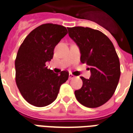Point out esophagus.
Segmentation results:
<instances>
[{
  "mask_svg": "<svg viewBox=\"0 0 133 133\" xmlns=\"http://www.w3.org/2000/svg\"><path fill=\"white\" fill-rule=\"evenodd\" d=\"M73 78H75L74 75H73L72 74H71V73H70V74H69V79H73Z\"/></svg>",
  "mask_w": 133,
  "mask_h": 133,
  "instance_id": "34e87169",
  "label": "esophagus"
}]
</instances>
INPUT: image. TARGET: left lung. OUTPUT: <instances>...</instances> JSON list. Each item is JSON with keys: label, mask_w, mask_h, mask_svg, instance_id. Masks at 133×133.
<instances>
[{"label": "left lung", "mask_w": 133, "mask_h": 133, "mask_svg": "<svg viewBox=\"0 0 133 133\" xmlns=\"http://www.w3.org/2000/svg\"><path fill=\"white\" fill-rule=\"evenodd\" d=\"M68 34L79 47L80 61L91 72L89 79L81 77V89L75 91L77 100L88 108H97L111 98L118 84L120 61L114 44L102 31L89 27L68 28Z\"/></svg>", "instance_id": "left-lung-1"}]
</instances>
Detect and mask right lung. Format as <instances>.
Wrapping results in <instances>:
<instances>
[{
    "mask_svg": "<svg viewBox=\"0 0 133 133\" xmlns=\"http://www.w3.org/2000/svg\"><path fill=\"white\" fill-rule=\"evenodd\" d=\"M67 34L61 25L42 24L28 34L19 47L15 62L16 84L24 99L33 106L53 103L61 84L68 79V72L55 73L46 66L53 58L55 46Z\"/></svg>",
    "mask_w": 133,
    "mask_h": 133,
    "instance_id": "1",
    "label": "right lung"
}]
</instances>
